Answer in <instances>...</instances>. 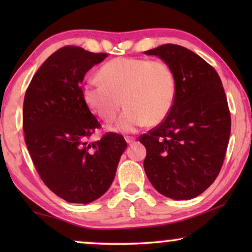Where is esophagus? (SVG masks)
I'll list each match as a JSON object with an SVG mask.
<instances>
[{
  "mask_svg": "<svg viewBox=\"0 0 252 252\" xmlns=\"http://www.w3.org/2000/svg\"><path fill=\"white\" fill-rule=\"evenodd\" d=\"M125 140H126V142H127V143L130 144V143H133L134 141H135L136 139H135V137H134V136H126V137H125Z\"/></svg>",
  "mask_w": 252,
  "mask_h": 252,
  "instance_id": "obj_1",
  "label": "esophagus"
}]
</instances>
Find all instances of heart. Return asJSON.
<instances>
[{
	"label": "heart",
	"mask_w": 252,
	"mask_h": 252,
	"mask_svg": "<svg viewBox=\"0 0 252 252\" xmlns=\"http://www.w3.org/2000/svg\"><path fill=\"white\" fill-rule=\"evenodd\" d=\"M98 75L101 80L88 79L84 82L82 99L105 123H112L125 103L127 109L117 122L116 130L135 132L148 123L158 125L173 108L177 79L166 62L117 57L106 62Z\"/></svg>",
	"instance_id": "1"
}]
</instances>
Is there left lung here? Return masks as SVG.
I'll list each match as a JSON object with an SVG mask.
<instances>
[{
    "label": "left lung",
    "instance_id": "8db88e82",
    "mask_svg": "<svg viewBox=\"0 0 252 252\" xmlns=\"http://www.w3.org/2000/svg\"><path fill=\"white\" fill-rule=\"evenodd\" d=\"M166 62L177 79L170 115L139 137L151 185L173 199L202 194L218 177L230 134V112L221 80L211 65L187 48L163 44L144 51Z\"/></svg>",
    "mask_w": 252,
    "mask_h": 252
}]
</instances>
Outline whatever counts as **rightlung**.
I'll list each match as a JSON object with an SVG mask.
<instances>
[{
  "label": "right lung",
  "mask_w": 252,
  "mask_h": 252,
  "mask_svg": "<svg viewBox=\"0 0 252 252\" xmlns=\"http://www.w3.org/2000/svg\"><path fill=\"white\" fill-rule=\"evenodd\" d=\"M108 57L65 46L47 58L26 89L23 128L27 149L44 185L68 203H91L115 179L127 143L108 132L88 143L101 124L85 104V74Z\"/></svg>",
  "instance_id": "right-lung-1"
}]
</instances>
